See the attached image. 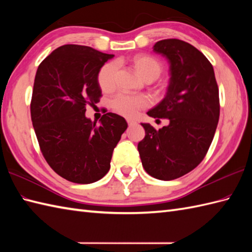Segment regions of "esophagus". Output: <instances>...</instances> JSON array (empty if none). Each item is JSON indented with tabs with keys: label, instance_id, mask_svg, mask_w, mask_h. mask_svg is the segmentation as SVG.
I'll return each mask as SVG.
<instances>
[{
	"label": "esophagus",
	"instance_id": "esophagus-1",
	"mask_svg": "<svg viewBox=\"0 0 252 252\" xmlns=\"http://www.w3.org/2000/svg\"><path fill=\"white\" fill-rule=\"evenodd\" d=\"M126 122H127V125H129V126H134V125H136V121L132 120V119H127Z\"/></svg>",
	"mask_w": 252,
	"mask_h": 252
}]
</instances>
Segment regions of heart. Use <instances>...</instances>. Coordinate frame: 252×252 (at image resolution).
I'll return each instance as SVG.
<instances>
[{
    "label": "heart",
    "instance_id": "b5f03b06",
    "mask_svg": "<svg viewBox=\"0 0 252 252\" xmlns=\"http://www.w3.org/2000/svg\"><path fill=\"white\" fill-rule=\"evenodd\" d=\"M132 65L136 72L145 81H154L163 70L162 63L158 58L148 54H137L132 58ZM118 63L108 62L100 67L97 73V83L100 90L109 93L117 87ZM111 108L117 114L127 118L135 117L142 109L149 106V99L145 95H131L126 93L117 94L111 99Z\"/></svg>",
    "mask_w": 252,
    "mask_h": 252
}]
</instances>
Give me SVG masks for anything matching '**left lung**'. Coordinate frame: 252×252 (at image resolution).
<instances>
[{"label":"left lung","mask_w":252,"mask_h":252,"mask_svg":"<svg viewBox=\"0 0 252 252\" xmlns=\"http://www.w3.org/2000/svg\"><path fill=\"white\" fill-rule=\"evenodd\" d=\"M154 51L168 58L171 78L165 97L147 115L168 119L169 125L156 130L142 123L145 137L137 149L149 175L171 181L190 172L206 157L220 117V98L211 63L195 46L165 39Z\"/></svg>","instance_id":"left-lung-1"}]
</instances>
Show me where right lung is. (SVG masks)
I'll use <instances>...</instances> for the list:
<instances>
[{
    "instance_id": "obj_1",
    "label": "right lung",
    "mask_w": 252,
    "mask_h": 252,
    "mask_svg": "<svg viewBox=\"0 0 252 252\" xmlns=\"http://www.w3.org/2000/svg\"><path fill=\"white\" fill-rule=\"evenodd\" d=\"M114 55L90 46H60L37 67L30 103L31 121L41 153L69 182L90 184L110 169L115 147L127 123L107 112L97 125L85 117L87 106L101 97L100 67Z\"/></svg>"
}]
</instances>
